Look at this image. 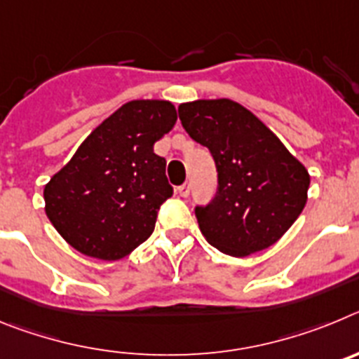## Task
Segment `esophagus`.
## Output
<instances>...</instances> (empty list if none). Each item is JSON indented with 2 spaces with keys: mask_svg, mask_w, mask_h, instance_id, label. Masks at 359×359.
I'll use <instances>...</instances> for the list:
<instances>
[{
  "mask_svg": "<svg viewBox=\"0 0 359 359\" xmlns=\"http://www.w3.org/2000/svg\"><path fill=\"white\" fill-rule=\"evenodd\" d=\"M177 194L182 196V198H189V194H190V183H183V185L177 187Z\"/></svg>",
  "mask_w": 359,
  "mask_h": 359,
  "instance_id": "esophagus-1",
  "label": "esophagus"
}]
</instances>
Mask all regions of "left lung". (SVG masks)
Here are the masks:
<instances>
[{"instance_id": "left-lung-1", "label": "left lung", "mask_w": 359, "mask_h": 359, "mask_svg": "<svg viewBox=\"0 0 359 359\" xmlns=\"http://www.w3.org/2000/svg\"><path fill=\"white\" fill-rule=\"evenodd\" d=\"M190 138L210 151L217 192L196 207L199 230L219 252L246 257L277 243L302 214L309 172L266 123L230 98L177 107Z\"/></svg>"}]
</instances>
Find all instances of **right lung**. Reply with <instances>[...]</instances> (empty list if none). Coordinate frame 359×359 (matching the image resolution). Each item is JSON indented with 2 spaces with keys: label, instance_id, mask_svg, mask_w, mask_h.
<instances>
[{
  "label": "right lung",
  "instance_id": "right-lung-1",
  "mask_svg": "<svg viewBox=\"0 0 359 359\" xmlns=\"http://www.w3.org/2000/svg\"><path fill=\"white\" fill-rule=\"evenodd\" d=\"M169 100H131L91 131L44 185V212L88 257L118 261L151 236L172 196L154 144L176 123Z\"/></svg>",
  "mask_w": 359,
  "mask_h": 359
}]
</instances>
